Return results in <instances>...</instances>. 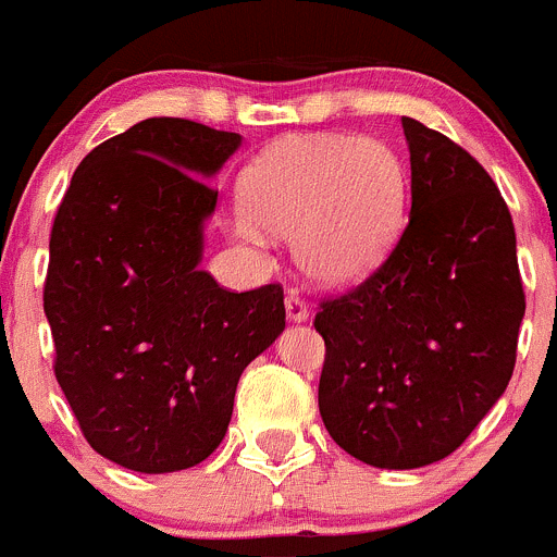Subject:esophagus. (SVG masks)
Here are the masks:
<instances>
[{
  "label": "esophagus",
  "mask_w": 557,
  "mask_h": 557,
  "mask_svg": "<svg viewBox=\"0 0 557 557\" xmlns=\"http://www.w3.org/2000/svg\"><path fill=\"white\" fill-rule=\"evenodd\" d=\"M284 306H286V319H289V322L300 324L308 319V306L297 297V292H289V295H286Z\"/></svg>",
  "instance_id": "1"
}]
</instances>
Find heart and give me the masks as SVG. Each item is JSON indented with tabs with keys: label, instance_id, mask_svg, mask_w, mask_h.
<instances>
[{
	"label": "heart",
	"instance_id": "heart-1",
	"mask_svg": "<svg viewBox=\"0 0 557 557\" xmlns=\"http://www.w3.org/2000/svg\"><path fill=\"white\" fill-rule=\"evenodd\" d=\"M409 175L376 137L311 135L268 148L240 184L233 233L251 246L265 230L292 235L297 268L319 284L362 276L398 235Z\"/></svg>",
	"mask_w": 557,
	"mask_h": 557
}]
</instances>
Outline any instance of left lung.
Returning <instances> with one entry per match:
<instances>
[{"label":"left lung","instance_id":"8db88e82","mask_svg":"<svg viewBox=\"0 0 557 557\" xmlns=\"http://www.w3.org/2000/svg\"><path fill=\"white\" fill-rule=\"evenodd\" d=\"M411 213L387 260L324 300L319 414L333 442L373 468L453 455L498 404L525 317L509 208L487 170L404 115Z\"/></svg>","mask_w":557,"mask_h":557}]
</instances>
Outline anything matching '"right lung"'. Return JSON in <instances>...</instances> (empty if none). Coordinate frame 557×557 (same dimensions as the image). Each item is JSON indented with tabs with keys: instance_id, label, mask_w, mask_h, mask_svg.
Instances as JSON below:
<instances>
[{
	"instance_id": "add662e5",
	"label": "right lung",
	"mask_w": 557,
	"mask_h": 557,
	"mask_svg": "<svg viewBox=\"0 0 557 557\" xmlns=\"http://www.w3.org/2000/svg\"><path fill=\"white\" fill-rule=\"evenodd\" d=\"M244 137L146 119L78 164L51 230L46 317L57 382L94 453L140 473L222 444L244 368L284 333L278 284L202 271L211 181Z\"/></svg>"
}]
</instances>
